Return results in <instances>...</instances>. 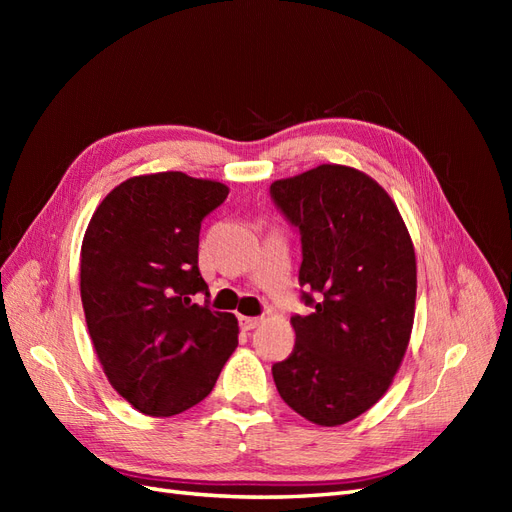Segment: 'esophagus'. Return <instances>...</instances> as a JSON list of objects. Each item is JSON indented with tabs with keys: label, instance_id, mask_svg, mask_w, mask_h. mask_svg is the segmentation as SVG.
Returning <instances> with one entry per match:
<instances>
[{
	"label": "esophagus",
	"instance_id": "34e87169",
	"mask_svg": "<svg viewBox=\"0 0 512 512\" xmlns=\"http://www.w3.org/2000/svg\"><path fill=\"white\" fill-rule=\"evenodd\" d=\"M239 320H241V329L243 331H252V329H256L258 324H260V318H250V316H241Z\"/></svg>",
	"mask_w": 512,
	"mask_h": 512
}]
</instances>
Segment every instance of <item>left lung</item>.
<instances>
[{
  "label": "left lung",
  "instance_id": "left-lung-1",
  "mask_svg": "<svg viewBox=\"0 0 512 512\" xmlns=\"http://www.w3.org/2000/svg\"><path fill=\"white\" fill-rule=\"evenodd\" d=\"M271 196L299 228L301 286L318 292L309 316H292L297 339L273 365L286 404L322 427L361 416L389 386L410 344L416 256L395 200L344 164H320L271 183Z\"/></svg>",
  "mask_w": 512,
  "mask_h": 512
}]
</instances>
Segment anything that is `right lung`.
Segmentation results:
<instances>
[{
	"label": "right lung",
	"instance_id": "1",
	"mask_svg": "<svg viewBox=\"0 0 512 512\" xmlns=\"http://www.w3.org/2000/svg\"><path fill=\"white\" fill-rule=\"evenodd\" d=\"M228 185L179 170L130 177L104 196L81 245V301L113 389L138 412L175 416L203 401L239 344L235 314L192 303L200 222Z\"/></svg>",
	"mask_w": 512,
	"mask_h": 512
}]
</instances>
